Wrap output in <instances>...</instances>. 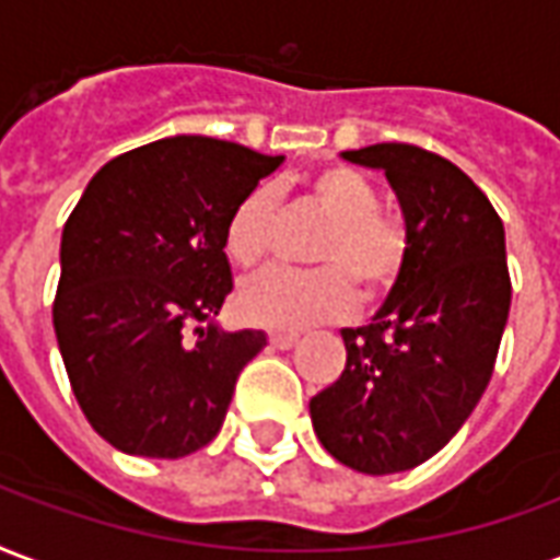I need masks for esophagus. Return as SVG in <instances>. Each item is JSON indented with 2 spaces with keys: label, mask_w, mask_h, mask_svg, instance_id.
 Returning a JSON list of instances; mask_svg holds the SVG:
<instances>
[{
  "label": "esophagus",
  "mask_w": 560,
  "mask_h": 560,
  "mask_svg": "<svg viewBox=\"0 0 560 560\" xmlns=\"http://www.w3.org/2000/svg\"><path fill=\"white\" fill-rule=\"evenodd\" d=\"M268 342L275 346V349H292L298 342V334H285V330H277V334H271L268 337Z\"/></svg>",
  "instance_id": "obj_1"
}]
</instances>
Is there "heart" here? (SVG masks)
Wrapping results in <instances>:
<instances>
[{
  "instance_id": "1",
  "label": "heart",
  "mask_w": 560,
  "mask_h": 560,
  "mask_svg": "<svg viewBox=\"0 0 560 560\" xmlns=\"http://www.w3.org/2000/svg\"><path fill=\"white\" fill-rule=\"evenodd\" d=\"M304 202L328 220L313 244L316 271L271 268L238 289V313L250 325L298 330L340 319L358 295H382L397 283L409 259V223L399 211L378 206V190L352 166H328L304 185ZM275 199L268 187H253L226 220V253L241 268L262 262L271 244Z\"/></svg>"
}]
</instances>
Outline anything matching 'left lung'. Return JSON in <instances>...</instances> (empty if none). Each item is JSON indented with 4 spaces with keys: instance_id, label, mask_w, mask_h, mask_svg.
Here are the masks:
<instances>
[{
    "instance_id": "1",
    "label": "left lung",
    "mask_w": 560,
    "mask_h": 560,
    "mask_svg": "<svg viewBox=\"0 0 560 560\" xmlns=\"http://www.w3.org/2000/svg\"><path fill=\"white\" fill-rule=\"evenodd\" d=\"M342 158L385 170L411 247L373 325L346 328V370L310 399L322 447L364 475L427 463L483 397L510 313L504 223L435 151L378 142Z\"/></svg>"
}]
</instances>
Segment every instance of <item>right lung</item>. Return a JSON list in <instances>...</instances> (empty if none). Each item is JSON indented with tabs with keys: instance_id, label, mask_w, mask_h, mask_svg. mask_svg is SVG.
I'll use <instances>...</instances> for the list:
<instances>
[{
	"instance_id": "1",
	"label": "right lung",
	"mask_w": 560,
	"mask_h": 560,
	"mask_svg": "<svg viewBox=\"0 0 560 560\" xmlns=\"http://www.w3.org/2000/svg\"><path fill=\"white\" fill-rule=\"evenodd\" d=\"M280 163L170 137L101 166L71 211L52 328L85 420L118 451L178 459L223 427L238 373L265 346L262 330L211 325L232 292L226 220Z\"/></svg>"
}]
</instances>
